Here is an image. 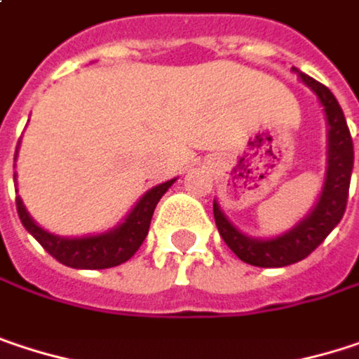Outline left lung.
<instances>
[{
	"instance_id": "8db88e82",
	"label": "left lung",
	"mask_w": 359,
	"mask_h": 359,
	"mask_svg": "<svg viewBox=\"0 0 359 359\" xmlns=\"http://www.w3.org/2000/svg\"><path fill=\"white\" fill-rule=\"evenodd\" d=\"M299 79L316 93L328 124V166L323 193L314 210L285 235H278L274 239H253L237 231L226 214L220 210L218 201H214V220L224 243L239 259L259 268H283L308 257L341 222L347 205L349 180L353 170V141L343 109L323 83L304 72H299Z\"/></svg>"
}]
</instances>
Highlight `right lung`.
<instances>
[{"label": "right lung", "mask_w": 359, "mask_h": 359, "mask_svg": "<svg viewBox=\"0 0 359 359\" xmlns=\"http://www.w3.org/2000/svg\"><path fill=\"white\" fill-rule=\"evenodd\" d=\"M175 180L177 179L166 180V182L149 189L137 201V205L130 210V214L126 216V220L122 224H118L116 229L102 233V235L74 237V239L57 237V235L43 231L36 224L29 216L20 197H16V210H18L22 226L41 243V248L49 255H53L57 262H62L64 266H70V268L104 270V268L124 264L126 259H130L137 253V250L141 248V243L145 241V237L149 233L151 216H154L158 201L172 187Z\"/></svg>", "instance_id": "right-lung-1"}]
</instances>
